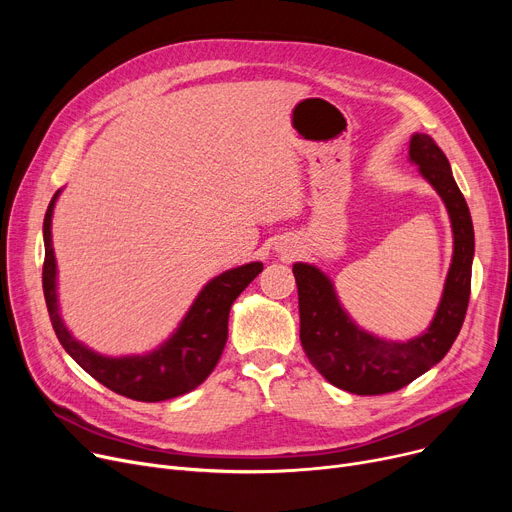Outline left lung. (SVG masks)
I'll return each instance as SVG.
<instances>
[{
	"mask_svg": "<svg viewBox=\"0 0 512 512\" xmlns=\"http://www.w3.org/2000/svg\"><path fill=\"white\" fill-rule=\"evenodd\" d=\"M411 159L446 203L454 232V255L442 303L429 330L409 342H386L359 330L342 311L332 282L317 267L294 263L299 288L301 344L324 378L359 396L405 388L450 351L467 315L475 234L467 201L456 186L444 151L429 134H413Z\"/></svg>",
	"mask_w": 512,
	"mask_h": 512,
	"instance_id": "left-lung-1",
	"label": "left lung"
}]
</instances>
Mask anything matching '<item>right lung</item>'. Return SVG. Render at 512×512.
<instances>
[{
    "label": "right lung",
    "mask_w": 512,
    "mask_h": 512,
    "mask_svg": "<svg viewBox=\"0 0 512 512\" xmlns=\"http://www.w3.org/2000/svg\"><path fill=\"white\" fill-rule=\"evenodd\" d=\"M56 199L58 193L53 195L43 220V292L53 332L66 353L99 384L132 400H170L203 384L226 346L230 307L238 294L261 274L263 263H247L213 278L182 319L178 332L159 351L145 357H101L70 336L58 313L56 259L51 247V213Z\"/></svg>",
    "instance_id": "right-lung-1"
}]
</instances>
